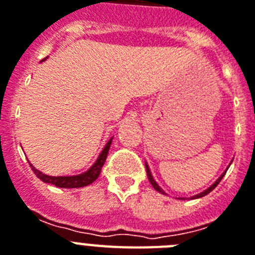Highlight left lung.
<instances>
[{"mask_svg": "<svg viewBox=\"0 0 255 255\" xmlns=\"http://www.w3.org/2000/svg\"><path fill=\"white\" fill-rule=\"evenodd\" d=\"M146 170H147V177H148V180H150V182H151V185H152V186H153V189H155V190H157V191H159V193H161V194H165V193H164V190H163V189H161L160 186H159V185L156 184V181L153 180L152 174H151V170H150V168H148V165H147V163H146ZM226 172H227V170H226ZM226 172H224V173H223L222 176H220V177H219L218 180H216L215 182H214V184L211 185V186H210V188H208V189H206V190H205V191H202V193H199V194L194 195V197H193V199L202 198V197H205V195H207L208 193H210V191H212V190H214V189H215L216 186H218V184H219V182H220V181H222V178L224 177V174H226ZM181 199H184V198H181Z\"/></svg>", "mask_w": 255, "mask_h": 255, "instance_id": "1", "label": "left lung"}]
</instances>
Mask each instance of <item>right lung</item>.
I'll use <instances>...</instances> for the list:
<instances>
[{
    "label": "right lung",
    "mask_w": 255,
    "mask_h": 255,
    "mask_svg": "<svg viewBox=\"0 0 255 255\" xmlns=\"http://www.w3.org/2000/svg\"><path fill=\"white\" fill-rule=\"evenodd\" d=\"M111 144H112V138L105 144V147L103 148L102 152H100V155H99V157L94 163V165L88 170H86L85 173L77 174V176H58V177H54V176H48V174L41 173L39 169L33 167L32 164H29V165H31V169L33 170V173L36 174L37 177L43 181V182L56 185L57 188H83V186H87V185L92 184L99 177V174L102 172L103 165L105 163V159H107V155H108Z\"/></svg>",
    "instance_id": "right-lung-1"
}]
</instances>
